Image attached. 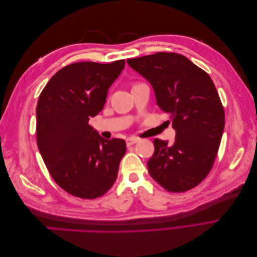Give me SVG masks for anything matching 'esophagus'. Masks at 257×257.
I'll return each mask as SVG.
<instances>
[{
	"label": "esophagus",
	"mask_w": 257,
	"mask_h": 257,
	"mask_svg": "<svg viewBox=\"0 0 257 257\" xmlns=\"http://www.w3.org/2000/svg\"><path fill=\"white\" fill-rule=\"evenodd\" d=\"M138 143V139L137 138H134V137H130L126 139V145L127 146H133L134 144Z\"/></svg>",
	"instance_id": "34e87169"
}]
</instances>
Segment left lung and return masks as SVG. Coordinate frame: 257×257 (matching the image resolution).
<instances>
[{
	"instance_id": "8db88e82",
	"label": "left lung",
	"mask_w": 257,
	"mask_h": 257,
	"mask_svg": "<svg viewBox=\"0 0 257 257\" xmlns=\"http://www.w3.org/2000/svg\"><path fill=\"white\" fill-rule=\"evenodd\" d=\"M152 85L157 104L169 114L174 144L154 139L150 176L169 192H185L211 170L219 150L225 113L209 75L181 54L158 52L126 60Z\"/></svg>"
}]
</instances>
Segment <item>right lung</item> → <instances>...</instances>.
I'll list each match as a JSON object with an SVG mask.
<instances>
[{"label": "right lung", "mask_w": 257, "mask_h": 257, "mask_svg": "<svg viewBox=\"0 0 257 257\" xmlns=\"http://www.w3.org/2000/svg\"><path fill=\"white\" fill-rule=\"evenodd\" d=\"M125 61L78 62L51 77L36 107L37 147L51 177L71 195L94 199L113 185L125 154L123 139H105L89 125Z\"/></svg>", "instance_id": "1"}]
</instances>
